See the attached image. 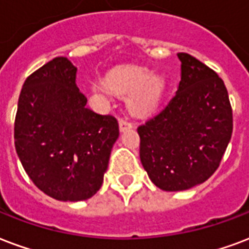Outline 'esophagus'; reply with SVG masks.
Listing matches in <instances>:
<instances>
[{
  "label": "esophagus",
  "instance_id": "1",
  "mask_svg": "<svg viewBox=\"0 0 249 249\" xmlns=\"http://www.w3.org/2000/svg\"><path fill=\"white\" fill-rule=\"evenodd\" d=\"M119 128H120V132H125V130H128V129H132L133 124L132 123H129L128 120L120 119V121H119Z\"/></svg>",
  "mask_w": 249,
  "mask_h": 249
}]
</instances>
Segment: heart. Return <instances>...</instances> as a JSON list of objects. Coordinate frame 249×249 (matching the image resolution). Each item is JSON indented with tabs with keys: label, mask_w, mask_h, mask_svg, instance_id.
I'll return each mask as SVG.
<instances>
[{
	"label": "heart",
	"mask_w": 249,
	"mask_h": 249,
	"mask_svg": "<svg viewBox=\"0 0 249 249\" xmlns=\"http://www.w3.org/2000/svg\"><path fill=\"white\" fill-rule=\"evenodd\" d=\"M106 86L120 95H130L129 109L134 115H147L158 106L164 91V81L143 68H123L106 78Z\"/></svg>",
	"instance_id": "heart-1"
}]
</instances>
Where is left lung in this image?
Masks as SVG:
<instances>
[{
  "label": "left lung",
  "instance_id": "obj_1",
  "mask_svg": "<svg viewBox=\"0 0 249 249\" xmlns=\"http://www.w3.org/2000/svg\"><path fill=\"white\" fill-rule=\"evenodd\" d=\"M178 57L181 79L175 96L137 129L142 166L150 180L167 192L206 181L232 134V109L223 81L196 57Z\"/></svg>",
  "mask_w": 249,
  "mask_h": 249
}]
</instances>
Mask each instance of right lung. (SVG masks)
Wrapping results in <instances>:
<instances>
[{"label":"right lung","instance_id":"1","mask_svg":"<svg viewBox=\"0 0 249 249\" xmlns=\"http://www.w3.org/2000/svg\"><path fill=\"white\" fill-rule=\"evenodd\" d=\"M77 68L56 57L23 83L15 116V150L32 183L58 201H83L103 184L119 124L86 107Z\"/></svg>","mask_w":249,"mask_h":249}]
</instances>
